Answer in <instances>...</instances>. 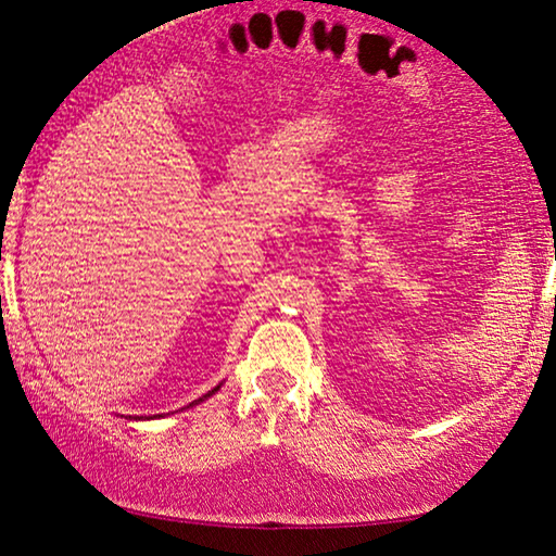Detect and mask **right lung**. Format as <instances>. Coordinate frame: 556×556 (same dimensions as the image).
<instances>
[{"label": "right lung", "instance_id": "1", "mask_svg": "<svg viewBox=\"0 0 556 556\" xmlns=\"http://www.w3.org/2000/svg\"><path fill=\"white\" fill-rule=\"evenodd\" d=\"M216 390H218V388H213V390H211V392H208V395H203V397H211V395H213V392H216ZM203 397H199V400H193V403H191V405H199V403H201V400H203Z\"/></svg>", "mask_w": 556, "mask_h": 556}]
</instances>
